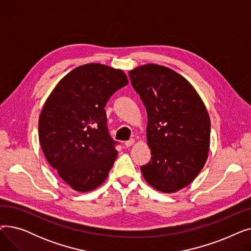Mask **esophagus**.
<instances>
[{"mask_svg":"<svg viewBox=\"0 0 251 251\" xmlns=\"http://www.w3.org/2000/svg\"><path fill=\"white\" fill-rule=\"evenodd\" d=\"M134 143V139H129V140H127V141H125V147L126 148H129V147H131L132 146V144Z\"/></svg>","mask_w":251,"mask_h":251,"instance_id":"1","label":"esophagus"}]
</instances>
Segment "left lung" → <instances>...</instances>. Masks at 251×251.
Masks as SVG:
<instances>
[{
	"mask_svg": "<svg viewBox=\"0 0 251 251\" xmlns=\"http://www.w3.org/2000/svg\"><path fill=\"white\" fill-rule=\"evenodd\" d=\"M148 113L151 160L143 178L156 190L172 193L189 184L208 154L210 120L205 105L185 78L164 66L148 64L129 71Z\"/></svg>",
	"mask_w": 251,
	"mask_h": 251,
	"instance_id": "1",
	"label": "left lung"
}]
</instances>
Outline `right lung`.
Instances as JSON below:
<instances>
[{
  "instance_id": "1",
  "label": "right lung",
  "mask_w": 251,
  "mask_h": 251,
  "mask_svg": "<svg viewBox=\"0 0 251 251\" xmlns=\"http://www.w3.org/2000/svg\"><path fill=\"white\" fill-rule=\"evenodd\" d=\"M127 84L122 70L86 64L63 77L44 104L39 143L49 164L76 191L94 190L109 175L118 142L109 134L104 107Z\"/></svg>"
}]
</instances>
